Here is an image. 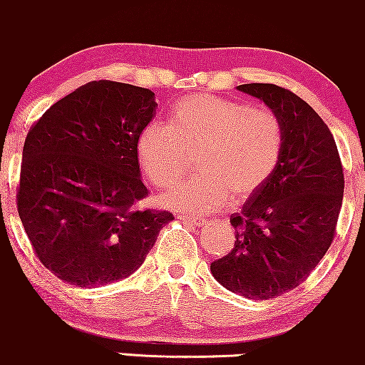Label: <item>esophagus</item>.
<instances>
[{"label": "esophagus", "mask_w": 365, "mask_h": 365, "mask_svg": "<svg viewBox=\"0 0 365 365\" xmlns=\"http://www.w3.org/2000/svg\"><path fill=\"white\" fill-rule=\"evenodd\" d=\"M179 219L181 220H186V222H191L193 226L200 227V226H205V224H208V220L205 219H200V217H190V215H179Z\"/></svg>", "instance_id": "34e87169"}]
</instances>
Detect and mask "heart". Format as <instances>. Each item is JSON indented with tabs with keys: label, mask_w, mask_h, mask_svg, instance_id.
<instances>
[{
	"label": "heart",
	"mask_w": 365,
	"mask_h": 365,
	"mask_svg": "<svg viewBox=\"0 0 365 365\" xmlns=\"http://www.w3.org/2000/svg\"><path fill=\"white\" fill-rule=\"evenodd\" d=\"M284 130L276 113L247 101L193 94L172 106L169 124L151 120L136 136V157L148 181L174 186L198 155V178L162 195L186 214H207L259 193L279 165Z\"/></svg>",
	"instance_id": "b5f03b06"
}]
</instances>
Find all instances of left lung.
I'll use <instances>...</instances> for the list:
<instances>
[{
	"mask_svg": "<svg viewBox=\"0 0 365 365\" xmlns=\"http://www.w3.org/2000/svg\"><path fill=\"white\" fill-rule=\"evenodd\" d=\"M237 89L279 117L284 145L272 178L231 215L235 248L212 262L210 271L229 292L267 300L302 284L326 255L345 179L333 134L307 101L276 84Z\"/></svg>",
	"mask_w": 365,
	"mask_h": 365,
	"instance_id": "left-lung-1",
	"label": "left lung"
}]
</instances>
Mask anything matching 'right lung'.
<instances>
[{
	"label": "right lung",
	"instance_id": "add662e5",
	"mask_svg": "<svg viewBox=\"0 0 365 365\" xmlns=\"http://www.w3.org/2000/svg\"><path fill=\"white\" fill-rule=\"evenodd\" d=\"M155 93L93 81L51 105L29 130L17 208L41 264L77 288L136 272L167 210L141 208L148 196L136 136L153 118Z\"/></svg>",
	"mask_w": 365,
	"mask_h": 365
}]
</instances>
